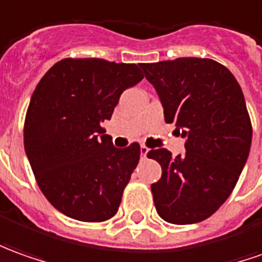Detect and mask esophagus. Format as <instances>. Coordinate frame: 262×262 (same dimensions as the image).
Listing matches in <instances>:
<instances>
[{
    "instance_id": "esophagus-1",
    "label": "esophagus",
    "mask_w": 262,
    "mask_h": 262,
    "mask_svg": "<svg viewBox=\"0 0 262 262\" xmlns=\"http://www.w3.org/2000/svg\"><path fill=\"white\" fill-rule=\"evenodd\" d=\"M147 152H149V149H147L145 145L140 146V156H142L143 159H146V155H147Z\"/></svg>"
}]
</instances>
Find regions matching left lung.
Instances as JSON below:
<instances>
[{"instance_id":"1","label":"left lung","mask_w":262,"mask_h":262,"mask_svg":"<svg viewBox=\"0 0 262 262\" xmlns=\"http://www.w3.org/2000/svg\"><path fill=\"white\" fill-rule=\"evenodd\" d=\"M163 106L166 123H175L185 152L152 149L162 178L152 183L162 220L188 225L206 220L235 188L248 159L252 127L243 90L232 73L211 58L182 57L140 64Z\"/></svg>"}]
</instances>
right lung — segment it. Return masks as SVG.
Listing matches in <instances>:
<instances>
[{
	"mask_svg": "<svg viewBox=\"0 0 262 262\" xmlns=\"http://www.w3.org/2000/svg\"><path fill=\"white\" fill-rule=\"evenodd\" d=\"M142 79L136 64L64 58L37 84L24 147L35 181L57 211L84 222L117 212L140 146L117 149L101 123L110 120L120 94Z\"/></svg>",
	"mask_w": 262,
	"mask_h": 262,
	"instance_id": "right-lung-1",
	"label": "right lung"
}]
</instances>
